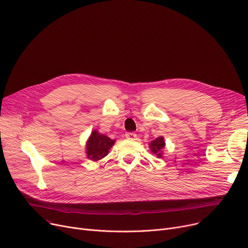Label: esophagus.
I'll return each instance as SVG.
<instances>
[{
    "instance_id": "esophagus-1",
    "label": "esophagus",
    "mask_w": 248,
    "mask_h": 248,
    "mask_svg": "<svg viewBox=\"0 0 248 248\" xmlns=\"http://www.w3.org/2000/svg\"><path fill=\"white\" fill-rule=\"evenodd\" d=\"M126 137L128 139H132V140H135L137 138V135L134 133V132H127L126 133Z\"/></svg>"
}]
</instances>
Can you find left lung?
I'll use <instances>...</instances> for the list:
<instances>
[{
    "mask_svg": "<svg viewBox=\"0 0 248 248\" xmlns=\"http://www.w3.org/2000/svg\"><path fill=\"white\" fill-rule=\"evenodd\" d=\"M164 147H165V142H164L163 137H158L150 143L151 151L153 153L157 154L158 157L161 156V153H160V152H161V149H163Z\"/></svg>",
    "mask_w": 248,
    "mask_h": 248,
    "instance_id": "8db88e82",
    "label": "left lung"
}]
</instances>
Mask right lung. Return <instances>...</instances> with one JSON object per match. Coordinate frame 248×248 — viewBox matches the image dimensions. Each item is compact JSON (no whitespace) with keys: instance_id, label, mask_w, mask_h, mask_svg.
<instances>
[{"instance_id":"obj_1","label":"right lung","mask_w":248,"mask_h":248,"mask_svg":"<svg viewBox=\"0 0 248 248\" xmlns=\"http://www.w3.org/2000/svg\"><path fill=\"white\" fill-rule=\"evenodd\" d=\"M114 140L110 139L108 136L99 134L97 131H93L88 143H87V155L93 161H97L104 158L108 153L110 148L113 146Z\"/></svg>"}]
</instances>
